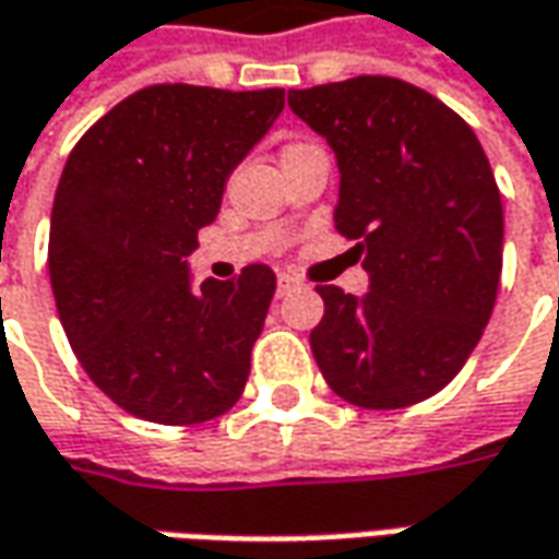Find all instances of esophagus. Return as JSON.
Listing matches in <instances>:
<instances>
[{
  "label": "esophagus",
  "mask_w": 559,
  "mask_h": 559,
  "mask_svg": "<svg viewBox=\"0 0 559 559\" xmlns=\"http://www.w3.org/2000/svg\"><path fill=\"white\" fill-rule=\"evenodd\" d=\"M299 287V278L294 275H278V297H287L290 290H297Z\"/></svg>",
  "instance_id": "obj_1"
}]
</instances>
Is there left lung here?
Segmentation results:
<instances>
[{
	"mask_svg": "<svg viewBox=\"0 0 559 559\" xmlns=\"http://www.w3.org/2000/svg\"><path fill=\"white\" fill-rule=\"evenodd\" d=\"M340 166L334 228L371 275L361 299L318 284L309 343L328 386L358 408H405L452 380L489 324L504 210L473 129L395 76L290 88Z\"/></svg>",
	"mask_w": 559,
	"mask_h": 559,
	"instance_id": "obj_1",
	"label": "left lung"
}]
</instances>
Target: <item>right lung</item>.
Masks as SVG:
<instances>
[{
    "label": "right lung",
    "mask_w": 559,
    "mask_h": 559,
    "mask_svg": "<svg viewBox=\"0 0 559 559\" xmlns=\"http://www.w3.org/2000/svg\"><path fill=\"white\" fill-rule=\"evenodd\" d=\"M281 107L284 88L157 83L70 151L51 206V294L73 356L123 412L185 427L241 399L275 272L253 262L194 290L185 257Z\"/></svg>",
    "instance_id": "obj_1"
}]
</instances>
